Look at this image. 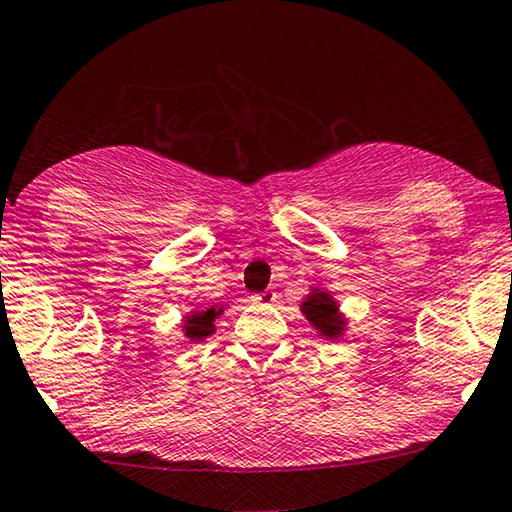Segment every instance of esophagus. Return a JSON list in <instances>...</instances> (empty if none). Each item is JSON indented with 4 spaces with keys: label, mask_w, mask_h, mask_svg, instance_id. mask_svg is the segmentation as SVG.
<instances>
[{
    "label": "esophagus",
    "mask_w": 512,
    "mask_h": 512,
    "mask_svg": "<svg viewBox=\"0 0 512 512\" xmlns=\"http://www.w3.org/2000/svg\"><path fill=\"white\" fill-rule=\"evenodd\" d=\"M254 302L256 304H272V302H277V293H274V290L272 288H265L263 290V293H256L254 295Z\"/></svg>",
    "instance_id": "34e87169"
}]
</instances>
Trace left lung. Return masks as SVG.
<instances>
[{"label":"left lung","mask_w":512,"mask_h":512,"mask_svg":"<svg viewBox=\"0 0 512 512\" xmlns=\"http://www.w3.org/2000/svg\"><path fill=\"white\" fill-rule=\"evenodd\" d=\"M302 311L322 336L338 338L341 334L343 318L336 313V302H332V297L322 290H313V295L302 304Z\"/></svg>","instance_id":"1"}]
</instances>
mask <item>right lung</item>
<instances>
[{"label":"right lung","instance_id":"obj_1","mask_svg":"<svg viewBox=\"0 0 512 512\" xmlns=\"http://www.w3.org/2000/svg\"><path fill=\"white\" fill-rule=\"evenodd\" d=\"M224 309H206V311H194L190 318L185 322V334L187 338H192V341H201V338H206L212 334V320H215L219 313Z\"/></svg>","mask_w":512,"mask_h":512}]
</instances>
